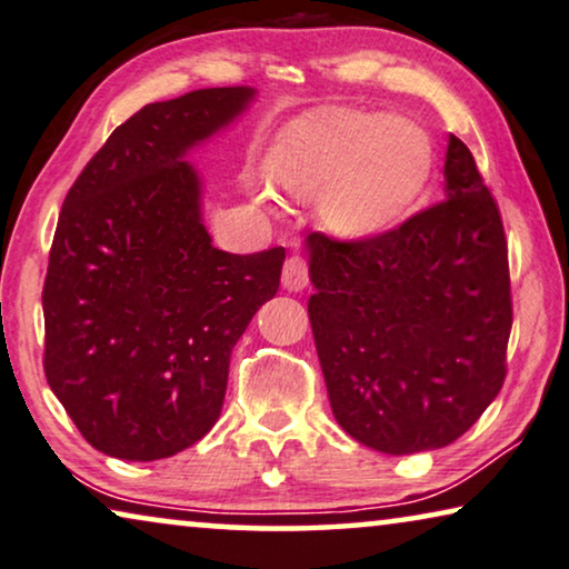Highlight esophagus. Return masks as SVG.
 <instances>
[{"mask_svg":"<svg viewBox=\"0 0 569 569\" xmlns=\"http://www.w3.org/2000/svg\"><path fill=\"white\" fill-rule=\"evenodd\" d=\"M310 284L308 261L300 257H290L282 267V287L287 292H302Z\"/></svg>","mask_w":569,"mask_h":569,"instance_id":"34e87169","label":"esophagus"}]
</instances>
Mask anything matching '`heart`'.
Masks as SVG:
<instances>
[{
	"mask_svg": "<svg viewBox=\"0 0 569 569\" xmlns=\"http://www.w3.org/2000/svg\"><path fill=\"white\" fill-rule=\"evenodd\" d=\"M431 171V141L421 128L349 110L302 120L269 161L279 192L292 202L318 197L320 223L349 241L398 228L421 200Z\"/></svg>",
	"mask_w": 569,
	"mask_h": 569,
	"instance_id": "1",
	"label": "heart"
}]
</instances>
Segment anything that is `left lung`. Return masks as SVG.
Wrapping results in <instances>:
<instances>
[{
	"label": "left lung",
	"mask_w": 569,
	"mask_h": 569,
	"mask_svg": "<svg viewBox=\"0 0 569 569\" xmlns=\"http://www.w3.org/2000/svg\"><path fill=\"white\" fill-rule=\"evenodd\" d=\"M443 202L365 241L308 236V316L336 421L382 455L457 441L506 380L508 243L469 148Z\"/></svg>",
	"instance_id": "left-lung-1"
}]
</instances>
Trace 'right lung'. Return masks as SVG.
Instances as JSON below:
<instances>
[{
	"label": "right lung",
	"instance_id": "right-lung-1",
	"mask_svg": "<svg viewBox=\"0 0 569 569\" xmlns=\"http://www.w3.org/2000/svg\"><path fill=\"white\" fill-rule=\"evenodd\" d=\"M257 89H197L112 130L66 194L43 284L46 377L102 455L153 462L223 408L230 351L279 290L284 249L228 253L202 223L184 156Z\"/></svg>",
	"mask_w": 569,
	"mask_h": 569
}]
</instances>
